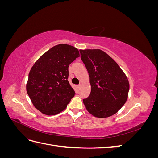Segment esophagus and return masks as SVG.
<instances>
[{"label": "esophagus", "instance_id": "1", "mask_svg": "<svg viewBox=\"0 0 158 158\" xmlns=\"http://www.w3.org/2000/svg\"><path fill=\"white\" fill-rule=\"evenodd\" d=\"M81 86H82V83H80V84H78V85H77V87H78V89H80Z\"/></svg>", "mask_w": 158, "mask_h": 158}]
</instances>
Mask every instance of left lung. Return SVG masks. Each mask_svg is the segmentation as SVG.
Instances as JSON below:
<instances>
[{
    "instance_id": "8db88e82",
    "label": "left lung",
    "mask_w": 158,
    "mask_h": 158,
    "mask_svg": "<svg viewBox=\"0 0 158 158\" xmlns=\"http://www.w3.org/2000/svg\"><path fill=\"white\" fill-rule=\"evenodd\" d=\"M81 59L89 77L91 93L83 99L87 111L98 118H107L118 111L127 102V76L111 56L101 49H80Z\"/></svg>"
}]
</instances>
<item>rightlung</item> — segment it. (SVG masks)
I'll list each match as a JSON object with an SVG mask.
<instances>
[{
	"label": "right lung",
	"instance_id": "obj_1",
	"mask_svg": "<svg viewBox=\"0 0 158 158\" xmlns=\"http://www.w3.org/2000/svg\"><path fill=\"white\" fill-rule=\"evenodd\" d=\"M78 56L76 47L59 44L46 51L33 65L26 91L38 111L55 115L67 107L75 95L68 81L69 66Z\"/></svg>",
	"mask_w": 158,
	"mask_h": 158
}]
</instances>
